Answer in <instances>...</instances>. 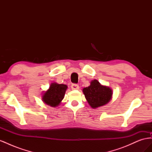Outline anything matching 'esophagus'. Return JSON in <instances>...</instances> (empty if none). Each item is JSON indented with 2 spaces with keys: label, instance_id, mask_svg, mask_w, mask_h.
Wrapping results in <instances>:
<instances>
[{
  "label": "esophagus",
  "instance_id": "obj_1",
  "mask_svg": "<svg viewBox=\"0 0 152 152\" xmlns=\"http://www.w3.org/2000/svg\"><path fill=\"white\" fill-rule=\"evenodd\" d=\"M71 88L73 90H77V89H79V85H77L76 84H73L71 86Z\"/></svg>",
  "mask_w": 152,
  "mask_h": 152
}]
</instances>
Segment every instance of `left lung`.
<instances>
[{"label":"left lung","mask_w":152,"mask_h":152,"mask_svg":"<svg viewBox=\"0 0 152 152\" xmlns=\"http://www.w3.org/2000/svg\"><path fill=\"white\" fill-rule=\"evenodd\" d=\"M89 104L96 108L107 104L112 98V90L109 87L101 84L97 80L91 82L89 86L82 90Z\"/></svg>","instance_id":"1"}]
</instances>
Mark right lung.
Segmentation results:
<instances>
[{
    "mask_svg": "<svg viewBox=\"0 0 152 152\" xmlns=\"http://www.w3.org/2000/svg\"><path fill=\"white\" fill-rule=\"evenodd\" d=\"M68 87L65 84H59L53 82L50 85L49 88L42 95V101L48 105L56 107L61 103L64 98Z\"/></svg>",
    "mask_w": 152,
    "mask_h": 152,
    "instance_id": "add662e5",
    "label": "right lung"
}]
</instances>
